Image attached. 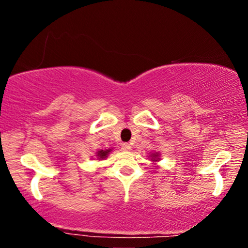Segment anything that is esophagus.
Returning <instances> with one entry per match:
<instances>
[{
    "mask_svg": "<svg viewBox=\"0 0 248 248\" xmlns=\"http://www.w3.org/2000/svg\"><path fill=\"white\" fill-rule=\"evenodd\" d=\"M131 148H132L131 144H128V143H124L123 145H122V151H123V152H128V151H131Z\"/></svg>",
    "mask_w": 248,
    "mask_h": 248,
    "instance_id": "1",
    "label": "esophagus"
}]
</instances>
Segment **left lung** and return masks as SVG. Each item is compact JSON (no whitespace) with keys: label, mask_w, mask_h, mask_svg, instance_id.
Listing matches in <instances>:
<instances>
[{"label":"left lung","mask_w":248,"mask_h":248,"mask_svg":"<svg viewBox=\"0 0 248 248\" xmlns=\"http://www.w3.org/2000/svg\"><path fill=\"white\" fill-rule=\"evenodd\" d=\"M148 158L151 159L152 162H153L155 165L156 163H157L158 161H161V154L158 153V152H154V153H151L150 156H148Z\"/></svg>","instance_id":"obj_1"}]
</instances>
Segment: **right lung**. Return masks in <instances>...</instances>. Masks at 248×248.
<instances>
[{"instance_id":"obj_1","label":"right lung","mask_w":248,"mask_h":248,"mask_svg":"<svg viewBox=\"0 0 248 248\" xmlns=\"http://www.w3.org/2000/svg\"><path fill=\"white\" fill-rule=\"evenodd\" d=\"M111 152H112L111 148H108V150H100L95 153V156H96V158L98 159V161H103V159H105L106 157H108V154L111 153Z\"/></svg>"}]
</instances>
